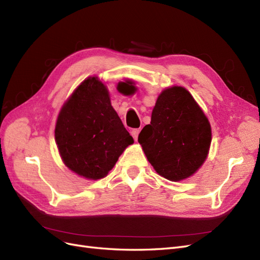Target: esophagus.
<instances>
[{"label":"esophagus","mask_w":260,"mask_h":260,"mask_svg":"<svg viewBox=\"0 0 260 260\" xmlns=\"http://www.w3.org/2000/svg\"><path fill=\"white\" fill-rule=\"evenodd\" d=\"M139 133H140V130H139V129H133V130L131 131V136L133 137V139H135V140H138Z\"/></svg>","instance_id":"esophagus-1"}]
</instances>
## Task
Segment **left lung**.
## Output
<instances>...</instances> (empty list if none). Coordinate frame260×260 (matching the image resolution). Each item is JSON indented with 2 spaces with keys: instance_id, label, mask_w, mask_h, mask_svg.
Returning <instances> with one entry per match:
<instances>
[{
  "instance_id": "left-lung-1",
  "label": "left lung",
  "mask_w": 260,
  "mask_h": 260,
  "mask_svg": "<svg viewBox=\"0 0 260 260\" xmlns=\"http://www.w3.org/2000/svg\"><path fill=\"white\" fill-rule=\"evenodd\" d=\"M138 141L157 174L176 182L191 177L205 161L211 128L190 92L172 86L159 94L151 123Z\"/></svg>"
}]
</instances>
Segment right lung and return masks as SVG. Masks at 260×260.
I'll use <instances>...</instances> for the list:
<instances>
[{
	"label": "right lung",
	"mask_w": 260,
	"mask_h": 260,
	"mask_svg": "<svg viewBox=\"0 0 260 260\" xmlns=\"http://www.w3.org/2000/svg\"><path fill=\"white\" fill-rule=\"evenodd\" d=\"M132 82H121L135 90ZM55 141L62 161L83 178L98 180L112 170L125 147L133 143L111 104L107 88L90 77L62 105L55 127Z\"/></svg>",
	"instance_id": "obj_1"
}]
</instances>
